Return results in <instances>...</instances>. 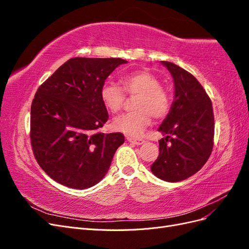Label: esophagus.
Instances as JSON below:
<instances>
[{
    "label": "esophagus",
    "mask_w": 249,
    "mask_h": 249,
    "mask_svg": "<svg viewBox=\"0 0 249 249\" xmlns=\"http://www.w3.org/2000/svg\"><path fill=\"white\" fill-rule=\"evenodd\" d=\"M126 140L133 143V144H136V145H141V144H144L145 143V140H142V139H135V138H132V137H127Z\"/></svg>",
    "instance_id": "34e87169"
}]
</instances>
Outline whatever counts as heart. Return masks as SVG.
I'll list each match as a JSON object with an SVG mask.
<instances>
[{
  "instance_id": "1",
  "label": "heart",
  "mask_w": 249,
  "mask_h": 249,
  "mask_svg": "<svg viewBox=\"0 0 249 249\" xmlns=\"http://www.w3.org/2000/svg\"><path fill=\"white\" fill-rule=\"evenodd\" d=\"M123 88L107 82L102 86L100 95L108 111L116 113L124 107L125 95L136 96L133 104L135 111L114 118L113 129L131 137H139L150 124L152 116L156 119L167 115L170 109V95L161 87V81L148 71H136L125 74L120 80Z\"/></svg>"
}]
</instances>
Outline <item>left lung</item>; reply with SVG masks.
<instances>
[{
	"label": "left lung",
	"mask_w": 249,
	"mask_h": 249,
	"mask_svg": "<svg viewBox=\"0 0 249 249\" xmlns=\"http://www.w3.org/2000/svg\"><path fill=\"white\" fill-rule=\"evenodd\" d=\"M175 83V100L158 131L159 157L152 164L154 175L166 182H179L201 169L213 149L212 102L190 72L175 63L161 61ZM173 136V138H170Z\"/></svg>",
	"instance_id": "8db88e82"
}]
</instances>
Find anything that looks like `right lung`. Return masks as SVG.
I'll return each instance as SVG.
<instances>
[{
  "label": "right lung",
  "mask_w": 249,
  "mask_h": 249,
  "mask_svg": "<svg viewBox=\"0 0 249 249\" xmlns=\"http://www.w3.org/2000/svg\"><path fill=\"white\" fill-rule=\"evenodd\" d=\"M120 58H71L37 89L31 105V145L57 183L86 189L106 176L122 133L99 132L108 120L100 91Z\"/></svg>",
  "instance_id": "right-lung-1"
}]
</instances>
